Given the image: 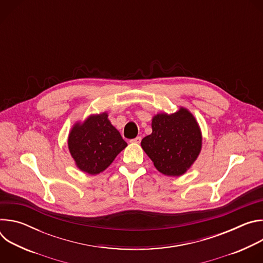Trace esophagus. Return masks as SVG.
I'll return each instance as SVG.
<instances>
[{
  "label": "esophagus",
  "instance_id": "1",
  "mask_svg": "<svg viewBox=\"0 0 263 263\" xmlns=\"http://www.w3.org/2000/svg\"><path fill=\"white\" fill-rule=\"evenodd\" d=\"M141 141V137L140 136H137V137H135L134 139H131L130 140V142H132V143H139Z\"/></svg>",
  "mask_w": 263,
  "mask_h": 263
}]
</instances>
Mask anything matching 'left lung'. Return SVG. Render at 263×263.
<instances>
[{"label":"left lung","instance_id":"1","mask_svg":"<svg viewBox=\"0 0 263 263\" xmlns=\"http://www.w3.org/2000/svg\"><path fill=\"white\" fill-rule=\"evenodd\" d=\"M141 147L163 175L182 176L197 160L202 133L195 117L184 107L172 115L152 119V133L142 138Z\"/></svg>","mask_w":263,"mask_h":263}]
</instances>
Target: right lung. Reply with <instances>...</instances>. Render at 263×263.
Listing matches in <instances>:
<instances>
[{"instance_id": "obj_1", "label": "right lung", "mask_w": 263, "mask_h": 263, "mask_svg": "<svg viewBox=\"0 0 263 263\" xmlns=\"http://www.w3.org/2000/svg\"><path fill=\"white\" fill-rule=\"evenodd\" d=\"M67 144L77 167L89 175L105 171L127 146L108 120L107 112L91 115L83 123L74 124Z\"/></svg>"}]
</instances>
